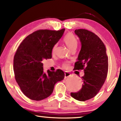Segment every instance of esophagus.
Here are the masks:
<instances>
[{
	"label": "esophagus",
	"instance_id": "obj_1",
	"mask_svg": "<svg viewBox=\"0 0 121 121\" xmlns=\"http://www.w3.org/2000/svg\"><path fill=\"white\" fill-rule=\"evenodd\" d=\"M70 75H70V73H68V72H65V79L67 78V77L70 76Z\"/></svg>",
	"mask_w": 121,
	"mask_h": 121
}]
</instances>
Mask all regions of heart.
<instances>
[{
  "label": "heart",
  "instance_id": "b5f03b06",
  "mask_svg": "<svg viewBox=\"0 0 121 121\" xmlns=\"http://www.w3.org/2000/svg\"><path fill=\"white\" fill-rule=\"evenodd\" d=\"M63 41L65 43V44H66V45L68 47L69 49H71L73 48H76L77 46L78 42L77 39L76 38L75 36L73 35V34L71 33H69L67 34L63 38ZM56 45H55L53 48V52H54L56 48ZM69 67V63H65L64 65H63V67L65 68L68 69Z\"/></svg>",
  "mask_w": 121,
  "mask_h": 121
}]
</instances>
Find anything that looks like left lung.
Wrapping results in <instances>:
<instances>
[{
    "instance_id": "8db88e82",
    "label": "left lung",
    "mask_w": 121,
    "mask_h": 121,
    "mask_svg": "<svg viewBox=\"0 0 121 121\" xmlns=\"http://www.w3.org/2000/svg\"><path fill=\"white\" fill-rule=\"evenodd\" d=\"M81 48L75 64V70L84 69L82 87L71 93L76 100L84 101L97 95L107 77L108 63L105 46L98 36L85 29H76Z\"/></svg>"
}]
</instances>
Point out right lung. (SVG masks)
<instances>
[{
	"label": "right lung",
	"mask_w": 121,
	"mask_h": 121,
	"mask_svg": "<svg viewBox=\"0 0 121 121\" xmlns=\"http://www.w3.org/2000/svg\"><path fill=\"white\" fill-rule=\"evenodd\" d=\"M65 30L35 31L22 41L16 51L13 62L15 78L22 92L29 99L39 101L48 97L55 84L64 78V72L60 69L45 73L42 61L52 58L53 47Z\"/></svg>",
	"instance_id": "right-lung-1"
}]
</instances>
